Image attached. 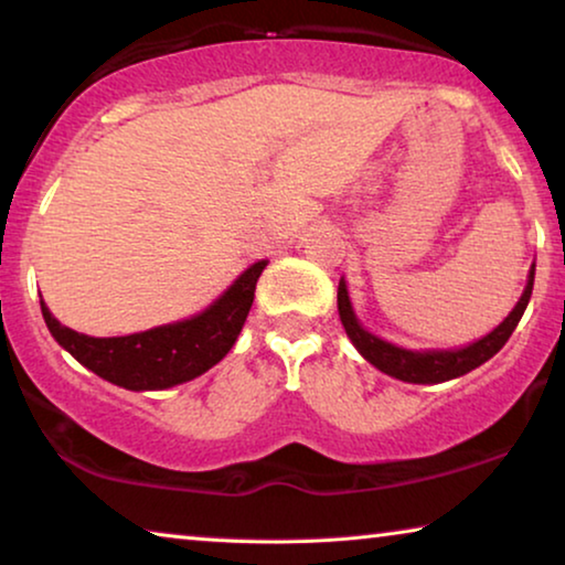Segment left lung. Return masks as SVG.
Returning a JSON list of instances; mask_svg holds the SVG:
<instances>
[{
	"instance_id": "1",
	"label": "left lung",
	"mask_w": 565,
	"mask_h": 565,
	"mask_svg": "<svg viewBox=\"0 0 565 565\" xmlns=\"http://www.w3.org/2000/svg\"><path fill=\"white\" fill-rule=\"evenodd\" d=\"M532 282H535V265H532V269H530L527 288H524L520 303L514 306V311L509 313L489 337L478 339V342L462 347V350L412 352V350H401V347L383 342V339L370 334V331L362 329L358 319H354L344 280H339V290H337L339 319H342L347 337L352 339V344L358 347L362 358H365L370 365L383 370L385 375H393V377H398V381H406V383H445V381H452V377H458V375L470 373V370H476L478 365H483L486 360H491L493 354H497L501 347L509 342V337H512V331L516 329V323H520V319H522L524 308H527V303H530Z\"/></svg>"
}]
</instances>
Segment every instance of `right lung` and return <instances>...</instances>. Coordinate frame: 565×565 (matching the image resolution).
<instances>
[{"label":"right lung","mask_w":565,"mask_h":565,"mask_svg":"<svg viewBox=\"0 0 565 565\" xmlns=\"http://www.w3.org/2000/svg\"><path fill=\"white\" fill-rule=\"evenodd\" d=\"M267 262H257L195 319L128 337H87L64 327L41 300L45 327L64 350L105 381L128 391H161L203 375L226 358L242 331Z\"/></svg>","instance_id":"obj_1"}]
</instances>
